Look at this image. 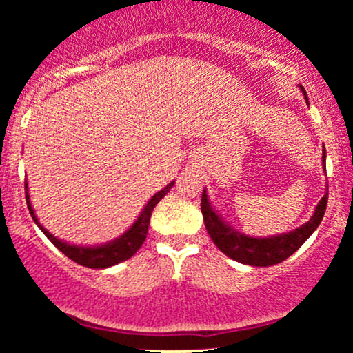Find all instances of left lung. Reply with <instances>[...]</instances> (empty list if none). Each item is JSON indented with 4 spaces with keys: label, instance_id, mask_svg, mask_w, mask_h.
Instances as JSON below:
<instances>
[{
    "label": "left lung",
    "instance_id": "8db88e82",
    "mask_svg": "<svg viewBox=\"0 0 353 353\" xmlns=\"http://www.w3.org/2000/svg\"><path fill=\"white\" fill-rule=\"evenodd\" d=\"M299 88H301L303 98L309 103L305 89L301 84H299ZM322 151L323 171H325V148ZM327 199H329V192L323 194L322 199L315 205L312 217L305 224H302L301 228L290 230V232L277 234V236L269 237H252L234 229L232 225L224 221V217L219 214V210L214 208L205 189L202 192L201 210L202 217H204L205 229H208L210 239H212V242L219 247L221 252H224L228 257L234 259V261L241 262V264L254 267H269L290 257L315 232V229L322 222L323 214H325Z\"/></svg>",
    "mask_w": 353,
    "mask_h": 353
}]
</instances>
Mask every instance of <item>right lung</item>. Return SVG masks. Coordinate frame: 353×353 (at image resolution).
Wrapping results in <instances>:
<instances>
[{"label":"right lung","mask_w":353,"mask_h":353,"mask_svg":"<svg viewBox=\"0 0 353 353\" xmlns=\"http://www.w3.org/2000/svg\"><path fill=\"white\" fill-rule=\"evenodd\" d=\"M174 185V181L169 182L164 189L157 190L156 194L148 201V204L144 205L143 210L139 212V216L132 225L125 232L121 234L119 237L112 239V241L104 242V244H98V245H78V244H70V242L63 241V239H58L56 236L48 230L46 228H43L39 219L36 217V212L33 209V204H31L30 199V189H28V182L24 184V189H26V204L28 209H30L31 217H33L34 224L41 229V232L46 236L50 241L54 244L58 249L63 252L66 257H70L71 261H74L76 264L84 265V267H91V269H108V267H112L119 262L128 261L129 257H132L139 247L144 244L145 236H148V229H149V221H151V214L154 208L157 205L165 194L171 190Z\"/></svg>","instance_id":"1"}]
</instances>
